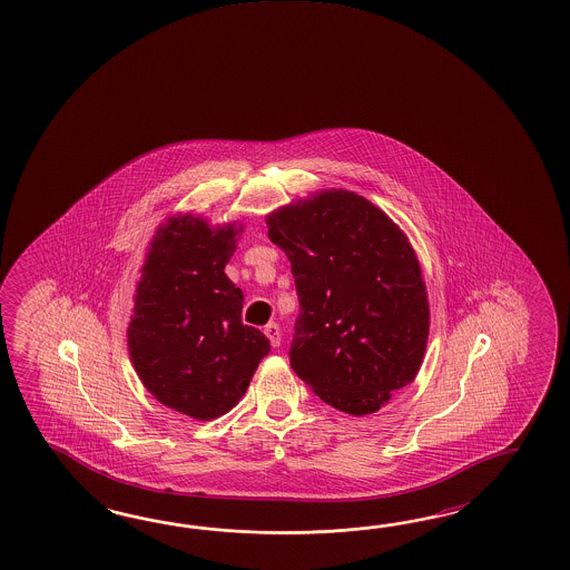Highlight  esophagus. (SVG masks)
Masks as SVG:
<instances>
[{
  "label": "esophagus",
  "instance_id": "1",
  "mask_svg": "<svg viewBox=\"0 0 570 570\" xmlns=\"http://www.w3.org/2000/svg\"><path fill=\"white\" fill-rule=\"evenodd\" d=\"M264 333H266L267 340H269V343H272L274 347H279V342H282V331H279L276 323H269V325H266V327H264Z\"/></svg>",
  "mask_w": 570,
  "mask_h": 570
}]
</instances>
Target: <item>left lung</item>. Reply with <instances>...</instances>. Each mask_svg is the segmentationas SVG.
<instances>
[{
    "instance_id": "left-lung-1",
    "label": "left lung",
    "mask_w": 570,
    "mask_h": 570,
    "mask_svg": "<svg viewBox=\"0 0 570 570\" xmlns=\"http://www.w3.org/2000/svg\"><path fill=\"white\" fill-rule=\"evenodd\" d=\"M298 294L291 366L327 405L376 413L417 376L430 306L401 228L354 191L331 190L267 216Z\"/></svg>"
}]
</instances>
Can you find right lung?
Returning <instances> with one entry per match:
<instances>
[{
  "mask_svg": "<svg viewBox=\"0 0 570 570\" xmlns=\"http://www.w3.org/2000/svg\"><path fill=\"white\" fill-rule=\"evenodd\" d=\"M235 233L210 230L194 216L159 228L128 325V350L145 389L200 421L237 405L269 354L266 335L243 323V292L225 274Z\"/></svg>",
  "mask_w": 570,
  "mask_h": 570,
  "instance_id": "add662e5",
  "label": "right lung"
}]
</instances>
